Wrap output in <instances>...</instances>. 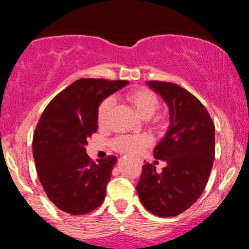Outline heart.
<instances>
[{
    "label": "heart",
    "instance_id": "b5f03b06",
    "mask_svg": "<svg viewBox=\"0 0 249 249\" xmlns=\"http://www.w3.org/2000/svg\"><path fill=\"white\" fill-rule=\"evenodd\" d=\"M126 98L136 108L137 112L145 119L151 118L160 107V101H159L158 96L152 90L146 88L131 90L130 92H127ZM113 104H115V98L112 96L104 98L99 104L97 119H98V124L101 126L107 124ZM151 144H152V138L147 134H121L111 142V145L116 151L127 154V156L138 154L144 148L150 146Z\"/></svg>",
    "mask_w": 249,
    "mask_h": 249
}]
</instances>
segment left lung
I'll list each match as a JSON object with an SVG mask.
<instances>
[{
  "label": "left lung",
  "mask_w": 249,
  "mask_h": 249,
  "mask_svg": "<svg viewBox=\"0 0 249 249\" xmlns=\"http://www.w3.org/2000/svg\"><path fill=\"white\" fill-rule=\"evenodd\" d=\"M147 84L167 103L171 125L153 151L154 158L166 161V166L157 173L153 164L142 165L137 192L148 212L168 218L192 206L206 186L215 151L214 123L186 89L160 81Z\"/></svg>",
  "instance_id": "1"
}]
</instances>
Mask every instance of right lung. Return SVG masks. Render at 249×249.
<instances>
[{"label":"right lung","mask_w":249,"mask_h":249,"mask_svg":"<svg viewBox=\"0 0 249 249\" xmlns=\"http://www.w3.org/2000/svg\"><path fill=\"white\" fill-rule=\"evenodd\" d=\"M127 83L78 79L43 111L34 133V159L43 190L63 212L82 215L104 201L117 158L107 156L95 162L85 145L98 128L99 104Z\"/></svg>","instance_id":"add662e5"}]
</instances>
